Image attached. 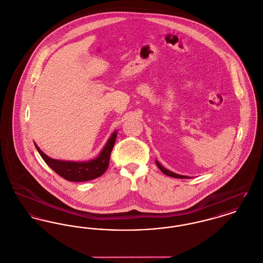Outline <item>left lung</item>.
<instances>
[{"label": "left lung", "mask_w": 263, "mask_h": 263, "mask_svg": "<svg viewBox=\"0 0 263 263\" xmlns=\"http://www.w3.org/2000/svg\"><path fill=\"white\" fill-rule=\"evenodd\" d=\"M156 164H157L158 168L161 170L162 172H163L165 175H168V176H170V177H173V178H180V179H186V178H190V177H188V176L179 175V174H176V173H174V172H172V171H170V170L166 169V168H165V167H163L161 164H160L159 162L157 161V160H156Z\"/></svg>", "instance_id": "1"}]
</instances>
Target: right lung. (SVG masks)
<instances>
[{"mask_svg":"<svg viewBox=\"0 0 263 263\" xmlns=\"http://www.w3.org/2000/svg\"><path fill=\"white\" fill-rule=\"evenodd\" d=\"M116 137H117V131H115L111 135V137L104 146L98 157L89 161H62V160L53 159L47 156L38 147L37 144H35V147L37 148L38 152L40 153L41 157L47 163V165L51 167L64 179L73 182L89 181L97 177H100L102 174H104V172L107 170L109 160H110V155L116 141Z\"/></svg>","mask_w":263,"mask_h":263,"instance_id":"right-lung-1","label":"right lung"}]
</instances>
